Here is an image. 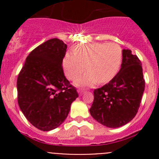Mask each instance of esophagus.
I'll return each mask as SVG.
<instances>
[{"instance_id":"1","label":"esophagus","mask_w":159,"mask_h":159,"mask_svg":"<svg viewBox=\"0 0 159 159\" xmlns=\"http://www.w3.org/2000/svg\"><path fill=\"white\" fill-rule=\"evenodd\" d=\"M84 93V90H81V91H79V94L80 95H83V94Z\"/></svg>"}]
</instances>
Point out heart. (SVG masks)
<instances>
[{
    "mask_svg": "<svg viewBox=\"0 0 159 159\" xmlns=\"http://www.w3.org/2000/svg\"><path fill=\"white\" fill-rule=\"evenodd\" d=\"M122 49L116 43H91L78 44L74 48V53L67 52L63 60L66 76L77 80V86L107 84L113 80L119 71L122 64Z\"/></svg>",
    "mask_w": 159,
    "mask_h": 159,
    "instance_id": "1",
    "label": "heart"
}]
</instances>
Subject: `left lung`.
I'll return each instance as SVG.
<instances>
[{
  "label": "left lung",
  "instance_id": "left-lung-1",
  "mask_svg": "<svg viewBox=\"0 0 159 159\" xmlns=\"http://www.w3.org/2000/svg\"><path fill=\"white\" fill-rule=\"evenodd\" d=\"M145 89L141 61L129 49L123 50L121 68L116 77L94 90L91 116L105 127L117 128L134 119Z\"/></svg>",
  "mask_w": 159,
  "mask_h": 159
}]
</instances>
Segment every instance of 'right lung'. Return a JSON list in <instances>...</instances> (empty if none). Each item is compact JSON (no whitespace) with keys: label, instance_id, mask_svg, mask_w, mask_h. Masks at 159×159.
I'll return each instance as SVG.
<instances>
[{"label":"right lung","instance_id":"add662e5","mask_svg":"<svg viewBox=\"0 0 159 159\" xmlns=\"http://www.w3.org/2000/svg\"><path fill=\"white\" fill-rule=\"evenodd\" d=\"M67 44L57 38L43 43L26 58L17 78L18 104L35 127L48 131L62 124L78 97L62 67Z\"/></svg>","mask_w":159,"mask_h":159}]
</instances>
